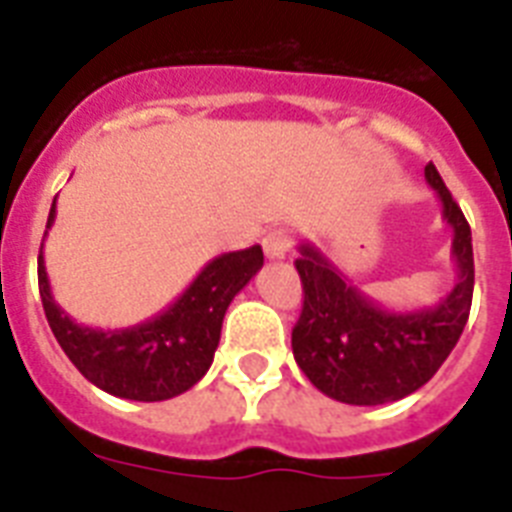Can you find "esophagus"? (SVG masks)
<instances>
[{
	"mask_svg": "<svg viewBox=\"0 0 512 512\" xmlns=\"http://www.w3.org/2000/svg\"><path fill=\"white\" fill-rule=\"evenodd\" d=\"M289 247H292V239H289V233L284 228H273L263 236V249L268 260H284Z\"/></svg>",
	"mask_w": 512,
	"mask_h": 512,
	"instance_id": "1",
	"label": "esophagus"
}]
</instances>
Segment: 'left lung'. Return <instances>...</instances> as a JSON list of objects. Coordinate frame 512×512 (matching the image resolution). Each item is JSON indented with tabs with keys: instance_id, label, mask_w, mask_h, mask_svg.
I'll return each mask as SVG.
<instances>
[{
	"instance_id": "8db88e82",
	"label": "left lung",
	"mask_w": 512,
	"mask_h": 512,
	"mask_svg": "<svg viewBox=\"0 0 512 512\" xmlns=\"http://www.w3.org/2000/svg\"><path fill=\"white\" fill-rule=\"evenodd\" d=\"M425 180L452 228L457 281L441 303L420 311H388L366 297L311 241L295 268L303 281V313L292 329V353L324 396L353 406H380L420 390L460 340L473 303L470 225L433 164Z\"/></svg>"
}]
</instances>
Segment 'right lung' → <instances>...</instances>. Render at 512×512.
<instances>
[{
  "mask_svg": "<svg viewBox=\"0 0 512 512\" xmlns=\"http://www.w3.org/2000/svg\"><path fill=\"white\" fill-rule=\"evenodd\" d=\"M52 223L55 201L47 217V231ZM260 268V244L217 255L201 268L175 303L156 313L154 319L127 329H92L76 324L52 297L42 252L39 295L55 340L95 388L130 401H167L193 388L207 374L220 342L225 311Z\"/></svg>",
  "mask_w": 512,
  "mask_h": 512,
  "instance_id": "right-lung-1",
  "label": "right lung"
}]
</instances>
